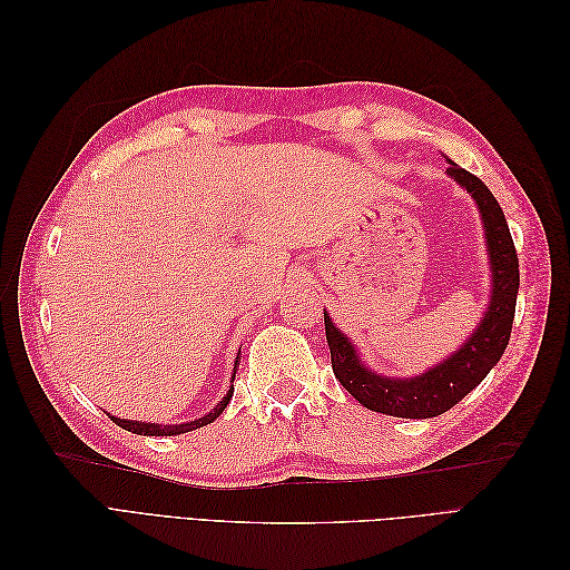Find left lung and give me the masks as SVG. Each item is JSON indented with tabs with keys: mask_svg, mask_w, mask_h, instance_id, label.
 I'll return each mask as SVG.
<instances>
[{
	"mask_svg": "<svg viewBox=\"0 0 570 570\" xmlns=\"http://www.w3.org/2000/svg\"><path fill=\"white\" fill-rule=\"evenodd\" d=\"M446 174L461 187H465V193H471L478 204L492 268V295L488 312L478 323L475 333L461 344V350L416 377L377 375L364 366L352 340L333 325V318L327 316V312H323L333 373L342 387L358 404L396 419H433L450 411L465 394L485 381V375L502 358L511 337L521 273L519 254H515L509 233V223L504 218L502 206H499L488 185L480 178L456 166L454 161H450Z\"/></svg>",
	"mask_w": 570,
	"mask_h": 570,
	"instance_id": "1",
	"label": "left lung"
}]
</instances>
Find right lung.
Here are the masks:
<instances>
[{
	"label": "right lung",
	"instance_id": "obj_1",
	"mask_svg": "<svg viewBox=\"0 0 570 570\" xmlns=\"http://www.w3.org/2000/svg\"><path fill=\"white\" fill-rule=\"evenodd\" d=\"M237 358H239V354H237ZM235 371H237V361H235ZM235 371H233V381H235ZM230 396H233V387L228 390L226 396H223V402L216 404V409L206 413L204 419L189 421V423H180V425H159V423H142V421H126V419H116V416H111V421H114L116 425L124 428V430H128V433H135V435H151V438H159V435H180V433H189V430H197V428H202V425H209L212 421H216V419L220 416V413H223V409L228 406Z\"/></svg>",
	"mask_w": 570,
	"mask_h": 570
}]
</instances>
